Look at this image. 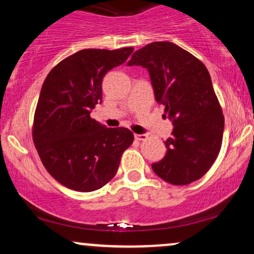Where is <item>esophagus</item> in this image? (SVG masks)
Wrapping results in <instances>:
<instances>
[{
    "label": "esophagus",
    "mask_w": 254,
    "mask_h": 254,
    "mask_svg": "<svg viewBox=\"0 0 254 254\" xmlns=\"http://www.w3.org/2000/svg\"><path fill=\"white\" fill-rule=\"evenodd\" d=\"M135 138L137 141H145L148 138V136L145 133H135Z\"/></svg>",
    "instance_id": "esophagus-1"
}]
</instances>
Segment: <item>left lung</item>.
Returning a JSON list of instances; mask_svg holds the SVG:
<instances>
[{
	"instance_id": "8db88e82",
	"label": "left lung",
	"mask_w": 254,
	"mask_h": 254,
	"mask_svg": "<svg viewBox=\"0 0 254 254\" xmlns=\"http://www.w3.org/2000/svg\"><path fill=\"white\" fill-rule=\"evenodd\" d=\"M127 65L149 71L154 94L173 121L167 153L151 168L173 185H188L206 173L222 145L224 117L204 64L171 42H154L135 51Z\"/></svg>"
}]
</instances>
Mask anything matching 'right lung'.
<instances>
[{
    "label": "right lung",
    "instance_id": "obj_1",
    "mask_svg": "<svg viewBox=\"0 0 254 254\" xmlns=\"http://www.w3.org/2000/svg\"><path fill=\"white\" fill-rule=\"evenodd\" d=\"M133 48L84 49L64 58L44 81L32 137L44 167L58 183L80 192L99 190L117 173L122 154L133 142L127 127H106L90 117L103 100L107 71Z\"/></svg>",
    "mask_w": 254,
    "mask_h": 254
}]
</instances>
